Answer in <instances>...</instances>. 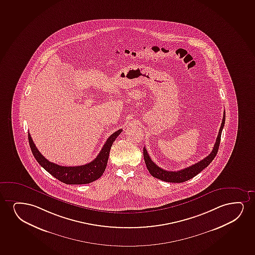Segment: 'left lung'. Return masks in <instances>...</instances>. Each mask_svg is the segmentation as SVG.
Here are the masks:
<instances>
[{
  "mask_svg": "<svg viewBox=\"0 0 255 255\" xmlns=\"http://www.w3.org/2000/svg\"><path fill=\"white\" fill-rule=\"evenodd\" d=\"M225 119L226 114L225 111H224L222 126H221V128L219 130L218 136H217L216 142H215V146H214L211 153L208 156H206L205 158L202 159V161L196 162L195 164L189 166V167H187L185 169L178 170V171H168L165 169H161L149 157V154L147 152V149L144 147L143 148V158H144L146 167L149 170V174L155 178L160 179L162 181L168 182H183L188 181L189 179L193 178L194 176L199 174L210 164V162L214 160L215 155L218 152L222 129L224 127V125H225Z\"/></svg>",
  "mask_w": 255,
  "mask_h": 255,
  "instance_id": "left-lung-1",
  "label": "left lung"
}]
</instances>
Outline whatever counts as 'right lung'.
I'll list each match as a JSON object with an SVG mask.
<instances>
[{"instance_id": "add662e5", "label": "right lung", "mask_w": 255, "mask_h": 255, "mask_svg": "<svg viewBox=\"0 0 255 255\" xmlns=\"http://www.w3.org/2000/svg\"><path fill=\"white\" fill-rule=\"evenodd\" d=\"M122 129H119L108 137L106 143L100 150V154L97 155L96 158L93 161L85 165L74 167L60 166L49 162L38 150L33 139L30 136L29 132L28 141L34 158L36 159L37 162H39L40 166L43 167L47 172L66 184H86L96 181L97 179L100 178L103 175L107 165L111 147L113 145V142L119 136V134L122 132Z\"/></svg>"}]
</instances>
